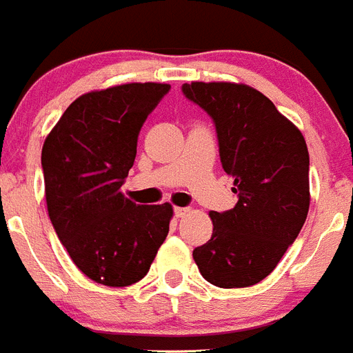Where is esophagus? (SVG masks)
Returning <instances> with one entry per match:
<instances>
[{"instance_id": "esophagus-1", "label": "esophagus", "mask_w": 353, "mask_h": 353, "mask_svg": "<svg viewBox=\"0 0 353 353\" xmlns=\"http://www.w3.org/2000/svg\"><path fill=\"white\" fill-rule=\"evenodd\" d=\"M188 208H174V216H177V219H181V216H185L186 213H188Z\"/></svg>"}]
</instances>
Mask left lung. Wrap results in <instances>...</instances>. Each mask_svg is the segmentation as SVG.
Instances as JSON below:
<instances>
[{
	"label": "left lung",
	"mask_w": 353,
	"mask_h": 353,
	"mask_svg": "<svg viewBox=\"0 0 353 353\" xmlns=\"http://www.w3.org/2000/svg\"><path fill=\"white\" fill-rule=\"evenodd\" d=\"M181 90L213 121L222 168L238 195L232 210L211 211L213 234L194 259L214 286H252L274 272L307 219V145L256 88L195 81Z\"/></svg>",
	"instance_id": "8db88e82"
}]
</instances>
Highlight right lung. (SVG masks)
<instances>
[{
    "mask_svg": "<svg viewBox=\"0 0 353 353\" xmlns=\"http://www.w3.org/2000/svg\"><path fill=\"white\" fill-rule=\"evenodd\" d=\"M170 90L128 83L78 97L42 147L48 213L74 265L104 286H130L151 268L172 206L121 194L147 115Z\"/></svg>",
    "mask_w": 353,
    "mask_h": 353,
    "instance_id": "1",
    "label": "right lung"
}]
</instances>
